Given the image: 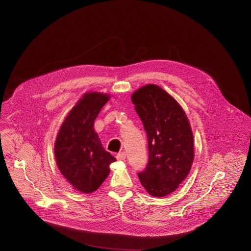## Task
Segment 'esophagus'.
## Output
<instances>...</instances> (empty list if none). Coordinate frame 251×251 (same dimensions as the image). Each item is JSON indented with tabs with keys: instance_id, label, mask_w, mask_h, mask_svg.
Here are the masks:
<instances>
[{
	"instance_id": "34e87169",
	"label": "esophagus",
	"mask_w": 251,
	"mask_h": 251,
	"mask_svg": "<svg viewBox=\"0 0 251 251\" xmlns=\"http://www.w3.org/2000/svg\"><path fill=\"white\" fill-rule=\"evenodd\" d=\"M116 159L119 160V161H123L126 159V153L125 152H121V153H118L116 155Z\"/></svg>"
}]
</instances>
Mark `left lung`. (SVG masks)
I'll return each mask as SVG.
<instances>
[{
	"mask_svg": "<svg viewBox=\"0 0 251 251\" xmlns=\"http://www.w3.org/2000/svg\"><path fill=\"white\" fill-rule=\"evenodd\" d=\"M132 102L147 133L149 161L138 173L142 186L153 197L173 192L188 176L194 161L193 132L182 107L155 84L132 94Z\"/></svg>",
	"mask_w": 251,
	"mask_h": 251,
	"instance_id": "obj_1",
	"label": "left lung"
}]
</instances>
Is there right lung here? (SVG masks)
<instances>
[{
  "label": "right lung",
  "instance_id": "obj_1",
  "mask_svg": "<svg viewBox=\"0 0 251 251\" xmlns=\"http://www.w3.org/2000/svg\"><path fill=\"white\" fill-rule=\"evenodd\" d=\"M109 95L85 93L63 121L57 134L54 155L62 176L75 190L90 194L110 173L116 159L103 148L94 121Z\"/></svg>",
  "mask_w": 251,
  "mask_h": 251
}]
</instances>
